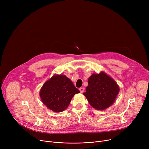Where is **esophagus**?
Segmentation results:
<instances>
[{
    "mask_svg": "<svg viewBox=\"0 0 149 149\" xmlns=\"http://www.w3.org/2000/svg\"><path fill=\"white\" fill-rule=\"evenodd\" d=\"M84 88L83 87H81V88H79V91H80V92H81V93H82L84 92Z\"/></svg>",
    "mask_w": 149,
    "mask_h": 149,
    "instance_id": "1",
    "label": "esophagus"
}]
</instances>
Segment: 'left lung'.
I'll list each match as a JSON object with an SVG mask.
<instances>
[{
  "label": "left lung",
  "mask_w": 149,
  "mask_h": 149,
  "mask_svg": "<svg viewBox=\"0 0 149 149\" xmlns=\"http://www.w3.org/2000/svg\"><path fill=\"white\" fill-rule=\"evenodd\" d=\"M85 95L92 107L102 110L109 108L114 102L120 88L116 81L104 72L93 74L88 80Z\"/></svg>",
  "instance_id": "1"
}]
</instances>
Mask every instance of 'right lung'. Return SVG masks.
I'll use <instances>...</instances> for the list:
<instances>
[{"mask_svg": "<svg viewBox=\"0 0 149 149\" xmlns=\"http://www.w3.org/2000/svg\"><path fill=\"white\" fill-rule=\"evenodd\" d=\"M80 91L63 75H54L42 87L39 95L47 107L54 112L64 111L75 94Z\"/></svg>", "mask_w": 149, "mask_h": 149, "instance_id": "add662e5", "label": "right lung"}]
</instances>
